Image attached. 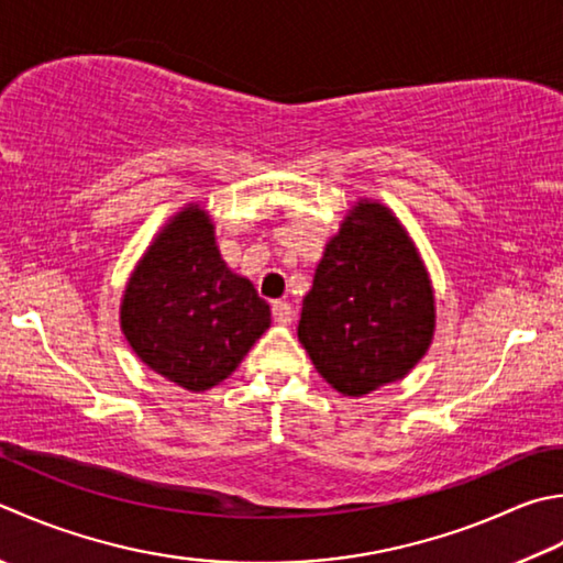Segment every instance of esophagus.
<instances>
[{"label": "esophagus", "mask_w": 563, "mask_h": 563, "mask_svg": "<svg viewBox=\"0 0 563 563\" xmlns=\"http://www.w3.org/2000/svg\"><path fill=\"white\" fill-rule=\"evenodd\" d=\"M271 312H273V319H275V322H278V324H290V322H292V317H295L290 302H283V300L273 302Z\"/></svg>", "instance_id": "34e87169"}]
</instances>
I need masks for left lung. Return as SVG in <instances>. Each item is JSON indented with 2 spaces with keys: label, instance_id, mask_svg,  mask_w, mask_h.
Here are the masks:
<instances>
[{
  "label": "left lung",
  "instance_id": "obj_1",
  "mask_svg": "<svg viewBox=\"0 0 563 563\" xmlns=\"http://www.w3.org/2000/svg\"><path fill=\"white\" fill-rule=\"evenodd\" d=\"M434 290L388 207L358 200L329 239L297 336L334 390L361 398L402 380L434 336Z\"/></svg>",
  "mask_w": 563,
  "mask_h": 563
}]
</instances>
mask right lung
I'll return each mask as SVG.
<instances>
[{
    "instance_id": "add662e5",
    "label": "right lung",
    "mask_w": 563,
    "mask_h": 563,
    "mask_svg": "<svg viewBox=\"0 0 563 563\" xmlns=\"http://www.w3.org/2000/svg\"><path fill=\"white\" fill-rule=\"evenodd\" d=\"M119 319L148 368L202 393L236 371L271 327V307L249 278L227 268L205 209L187 205L131 273Z\"/></svg>"
}]
</instances>
